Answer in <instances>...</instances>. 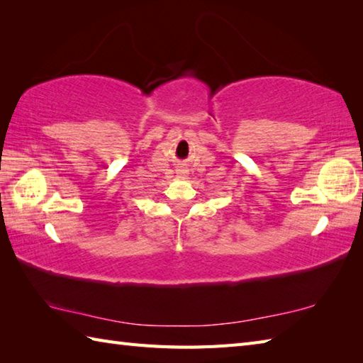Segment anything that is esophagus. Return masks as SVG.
I'll return each instance as SVG.
<instances>
[{
	"label": "esophagus",
	"instance_id": "obj_1",
	"mask_svg": "<svg viewBox=\"0 0 363 363\" xmlns=\"http://www.w3.org/2000/svg\"><path fill=\"white\" fill-rule=\"evenodd\" d=\"M181 173H184V172H181Z\"/></svg>",
	"mask_w": 363,
	"mask_h": 363
}]
</instances>
